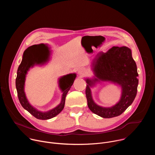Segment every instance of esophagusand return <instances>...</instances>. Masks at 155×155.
Listing matches in <instances>:
<instances>
[{"mask_svg": "<svg viewBox=\"0 0 155 155\" xmlns=\"http://www.w3.org/2000/svg\"><path fill=\"white\" fill-rule=\"evenodd\" d=\"M86 72L84 69H80L78 70V74L80 75H84L86 74Z\"/></svg>", "mask_w": 155, "mask_h": 155, "instance_id": "obj_1", "label": "esophagus"}]
</instances>
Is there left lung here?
Here are the masks:
<instances>
[{
  "instance_id": "1",
  "label": "left lung",
  "mask_w": 155,
  "mask_h": 155,
  "mask_svg": "<svg viewBox=\"0 0 155 155\" xmlns=\"http://www.w3.org/2000/svg\"><path fill=\"white\" fill-rule=\"evenodd\" d=\"M95 77L87 78L86 96L87 106L94 114L105 118L120 115L134 101L137 91L139 75L131 50L126 47H113L106 53L99 52L92 63ZM100 81H111L122 86L120 101L111 107L97 105L92 98L90 87Z\"/></svg>"
}]
</instances>
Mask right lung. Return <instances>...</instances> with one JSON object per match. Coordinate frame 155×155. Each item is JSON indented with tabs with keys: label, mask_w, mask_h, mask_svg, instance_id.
Here are the masks:
<instances>
[{
	"label": "right lung",
	"mask_w": 155,
	"mask_h": 155,
	"mask_svg": "<svg viewBox=\"0 0 155 155\" xmlns=\"http://www.w3.org/2000/svg\"><path fill=\"white\" fill-rule=\"evenodd\" d=\"M39 45H32L28 48L24 52L22 61L19 65L17 77L16 78V87L18 96L20 104L23 107L29 112L34 117L39 120L51 119L58 115L64 107L65 97L68 91L71 89V86L76 78L75 74H70L61 77L59 80V85L61 90L63 92L61 103L53 109L46 112L38 111V110L33 107L28 101L25 93V83L26 75L30 68H32L34 65L43 64L48 59L50 55V51L48 50L47 57L43 59V57L39 56L35 54V51Z\"/></svg>",
	"instance_id": "add662e5"
}]
</instances>
